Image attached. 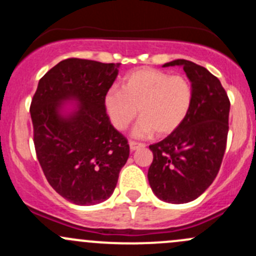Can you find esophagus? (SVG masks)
Here are the masks:
<instances>
[{
    "label": "esophagus",
    "mask_w": 256,
    "mask_h": 256,
    "mask_svg": "<svg viewBox=\"0 0 256 256\" xmlns=\"http://www.w3.org/2000/svg\"><path fill=\"white\" fill-rule=\"evenodd\" d=\"M128 144H130V150H131V151H135V150L141 148V147H144V144L136 142V141H130V142H128Z\"/></svg>",
    "instance_id": "esophagus-1"
}]
</instances>
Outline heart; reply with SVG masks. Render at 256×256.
<instances>
[{
    "label": "heart",
    "mask_w": 256,
    "mask_h": 256,
    "mask_svg": "<svg viewBox=\"0 0 256 256\" xmlns=\"http://www.w3.org/2000/svg\"><path fill=\"white\" fill-rule=\"evenodd\" d=\"M193 100L190 80L156 69H138L122 80L121 90L112 88L104 98V106L118 130H126L138 116L134 130L138 138L156 131L158 136L174 131L188 115Z\"/></svg>",
    "instance_id": "heart-1"
}]
</instances>
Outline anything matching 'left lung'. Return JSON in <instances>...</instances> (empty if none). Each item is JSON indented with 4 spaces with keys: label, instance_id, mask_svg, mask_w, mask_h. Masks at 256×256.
Masks as SVG:
<instances>
[{
    "label": "left lung",
    "instance_id": "8db88e82",
    "mask_svg": "<svg viewBox=\"0 0 256 256\" xmlns=\"http://www.w3.org/2000/svg\"><path fill=\"white\" fill-rule=\"evenodd\" d=\"M183 66L192 82L193 100L183 122L160 142L150 144L154 161L150 186L160 200L174 204L194 200L220 168L229 131L230 102L216 76L186 59L164 66Z\"/></svg>",
    "mask_w": 256,
    "mask_h": 256
}]
</instances>
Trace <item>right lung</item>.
I'll return each instance as SVG.
<instances>
[{"label": "right lung", "instance_id": "1", "mask_svg": "<svg viewBox=\"0 0 256 256\" xmlns=\"http://www.w3.org/2000/svg\"><path fill=\"white\" fill-rule=\"evenodd\" d=\"M118 66L64 59L40 78L30 102L33 142L43 174L53 190L74 204L108 200L130 154L128 138L112 125L104 106ZM66 100L80 105L63 116L60 110Z\"/></svg>", "mask_w": 256, "mask_h": 256}]
</instances>
